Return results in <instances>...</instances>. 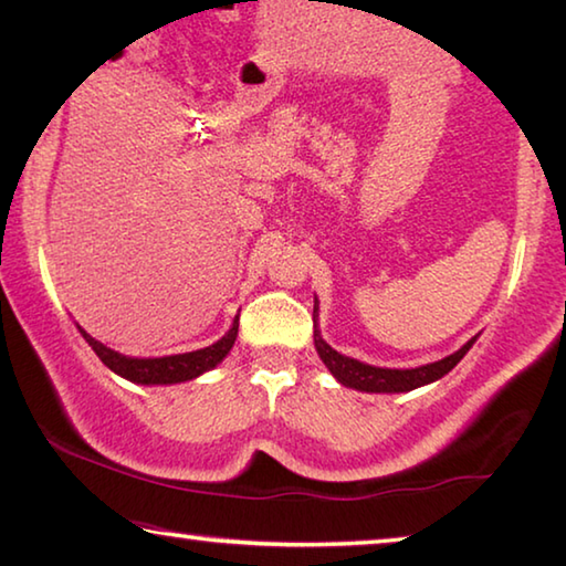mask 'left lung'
Here are the masks:
<instances>
[{
  "label": "left lung",
  "instance_id": "left-lung-1",
  "mask_svg": "<svg viewBox=\"0 0 566 566\" xmlns=\"http://www.w3.org/2000/svg\"><path fill=\"white\" fill-rule=\"evenodd\" d=\"M317 312V310H314ZM476 342V337L469 339L462 349L449 354V357L424 364V367L417 369H385V367H371V364L357 361L352 357H344L337 349H332L327 342L322 339L319 329H314V347H317V354L322 357V361L327 364V369L334 375V379L339 381L344 387L359 389V391H411L417 387H424L429 381L442 379L447 371H452L459 359L464 357L469 352V347Z\"/></svg>",
  "mask_w": 566,
  "mask_h": 566
}]
</instances>
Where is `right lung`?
Returning <instances> with one entry per match:
<instances>
[{
	"instance_id": "right-lung-1",
	"label": "right lung",
	"mask_w": 566,
	"mask_h": 566,
	"mask_svg": "<svg viewBox=\"0 0 566 566\" xmlns=\"http://www.w3.org/2000/svg\"><path fill=\"white\" fill-rule=\"evenodd\" d=\"M82 332V337L90 342L94 354L107 364V367L129 381H137V385H177V381L195 379L205 375L212 367L222 361L229 349L234 347L237 332H239V314L232 322V329H229L222 339L209 344L205 349L197 352H185V354H171V357H151V359H139V357H124V354L104 347L102 342L90 337L87 332Z\"/></svg>"
}]
</instances>
